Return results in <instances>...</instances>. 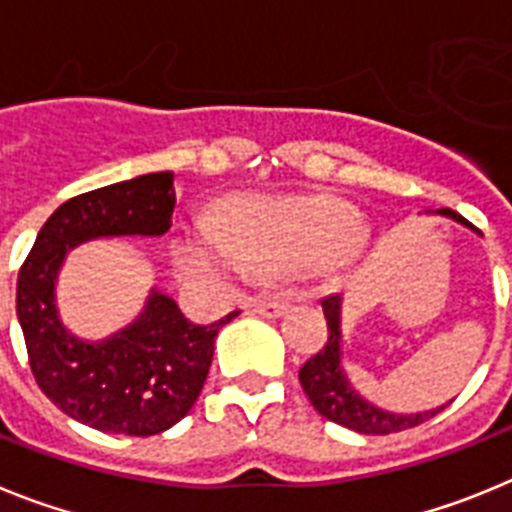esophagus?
I'll return each instance as SVG.
<instances>
[{"label":"esophagus","instance_id":"1","mask_svg":"<svg viewBox=\"0 0 512 512\" xmlns=\"http://www.w3.org/2000/svg\"><path fill=\"white\" fill-rule=\"evenodd\" d=\"M251 310L256 312V315H261V318H282L284 312L289 310V302L284 300H253Z\"/></svg>","mask_w":512,"mask_h":512}]
</instances>
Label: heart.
I'll use <instances>...</instances> for the list:
<instances>
[{"instance_id": "1", "label": "heart", "mask_w": 512, "mask_h": 512, "mask_svg": "<svg viewBox=\"0 0 512 512\" xmlns=\"http://www.w3.org/2000/svg\"><path fill=\"white\" fill-rule=\"evenodd\" d=\"M359 212L320 194L243 197L215 225L197 220L174 238V264L184 279L228 284L253 277L336 274L361 251Z\"/></svg>"}]
</instances>
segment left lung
Returning a JSON list of instances; mask_svg holds the SVG:
<instances>
[{"instance_id":"obj_1","label":"left lung","mask_w":512,"mask_h":512,"mask_svg":"<svg viewBox=\"0 0 512 512\" xmlns=\"http://www.w3.org/2000/svg\"><path fill=\"white\" fill-rule=\"evenodd\" d=\"M436 215L451 217L454 223L464 225L469 230H477L472 223H467L459 212L443 207L436 210ZM341 310L343 297L328 295L323 300L325 320H328V341L320 348L318 354L305 361L300 369V384L305 390L307 400L312 402V408L318 410L323 418L333 420V423L351 428L364 436H387V433L405 431V428H415V425L425 423L428 418L441 413L446 405L433 410H423V413H392L387 408H379L374 402L366 400L359 390H356L351 379H348L346 369H343V328H341Z\"/></svg>"}]
</instances>
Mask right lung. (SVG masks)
Masks as SVG:
<instances>
[{
	"instance_id": "1",
	"label": "right lung",
	"mask_w": 512,
	"mask_h": 512,
	"mask_svg": "<svg viewBox=\"0 0 512 512\" xmlns=\"http://www.w3.org/2000/svg\"><path fill=\"white\" fill-rule=\"evenodd\" d=\"M176 207L174 174L156 171L79 194L40 228L17 277V320L35 382L69 418L104 433L156 436L192 410L205 387L217 330L194 325L153 287L138 318L99 341L61 320L56 284L81 243L99 238H161Z\"/></svg>"
}]
</instances>
